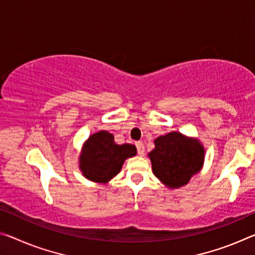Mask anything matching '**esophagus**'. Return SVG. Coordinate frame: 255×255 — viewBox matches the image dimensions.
<instances>
[{"mask_svg": "<svg viewBox=\"0 0 255 255\" xmlns=\"http://www.w3.org/2000/svg\"><path fill=\"white\" fill-rule=\"evenodd\" d=\"M136 147H137V152H138V154L140 156L144 155L145 153V147H144V144L142 142H137L136 143Z\"/></svg>", "mask_w": 255, "mask_h": 255, "instance_id": "esophagus-1", "label": "esophagus"}]
</instances>
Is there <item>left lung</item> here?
Returning a JSON list of instances; mask_svg holds the SVG:
<instances>
[{
    "label": "left lung",
    "mask_w": 255,
    "mask_h": 255,
    "mask_svg": "<svg viewBox=\"0 0 255 255\" xmlns=\"http://www.w3.org/2000/svg\"><path fill=\"white\" fill-rule=\"evenodd\" d=\"M154 145L147 156L153 173L165 187H183L203 168L205 149L199 138L171 131L155 138Z\"/></svg>",
    "instance_id": "1"
}]
</instances>
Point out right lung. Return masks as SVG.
<instances>
[{
    "instance_id": "right-lung-1",
    "label": "right lung",
    "mask_w": 255,
    "mask_h": 255,
    "mask_svg": "<svg viewBox=\"0 0 255 255\" xmlns=\"http://www.w3.org/2000/svg\"><path fill=\"white\" fill-rule=\"evenodd\" d=\"M136 154L135 145H118L111 132L100 130L85 140L79 155V169L86 179L108 184L120 172L125 160Z\"/></svg>"
}]
</instances>
